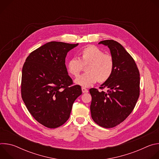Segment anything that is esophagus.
<instances>
[{"label": "esophagus", "instance_id": "esophagus-1", "mask_svg": "<svg viewBox=\"0 0 159 159\" xmlns=\"http://www.w3.org/2000/svg\"><path fill=\"white\" fill-rule=\"evenodd\" d=\"M82 91L83 93H86L88 92V90L87 89L84 88V87H82Z\"/></svg>", "mask_w": 159, "mask_h": 159}]
</instances>
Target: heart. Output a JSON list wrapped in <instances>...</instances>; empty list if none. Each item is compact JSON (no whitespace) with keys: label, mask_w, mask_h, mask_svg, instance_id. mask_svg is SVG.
<instances>
[{"label":"heart","mask_w":159,"mask_h":159,"mask_svg":"<svg viewBox=\"0 0 159 159\" xmlns=\"http://www.w3.org/2000/svg\"><path fill=\"white\" fill-rule=\"evenodd\" d=\"M79 59L74 57L67 62L66 69L70 74L77 77L86 65L85 74L75 80V83L84 87H89L98 80L103 83L112 75L115 63L111 55L104 52L94 45H88L80 52Z\"/></svg>","instance_id":"b5f03b06"}]
</instances>
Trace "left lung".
<instances>
[{
  "mask_svg": "<svg viewBox=\"0 0 159 159\" xmlns=\"http://www.w3.org/2000/svg\"><path fill=\"white\" fill-rule=\"evenodd\" d=\"M99 44L109 48L115 67L111 77L99 87L106 91L89 90L90 109L95 123L110 128L123 122L133 110L140 95V73L133 58L118 42L107 39Z\"/></svg>",
  "mask_w": 159,
  "mask_h": 159,
  "instance_id": "1",
  "label": "left lung"
}]
</instances>
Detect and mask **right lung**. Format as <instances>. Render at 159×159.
I'll return each instance as SVG.
<instances>
[{
    "mask_svg": "<svg viewBox=\"0 0 159 159\" xmlns=\"http://www.w3.org/2000/svg\"><path fill=\"white\" fill-rule=\"evenodd\" d=\"M78 45L48 42L31 52L22 67V100L33 118L47 128L63 125L82 94L80 85H72L65 65L67 53Z\"/></svg>",
    "mask_w": 159,
    "mask_h": 159,
    "instance_id": "1",
    "label": "right lung"
}]
</instances>
